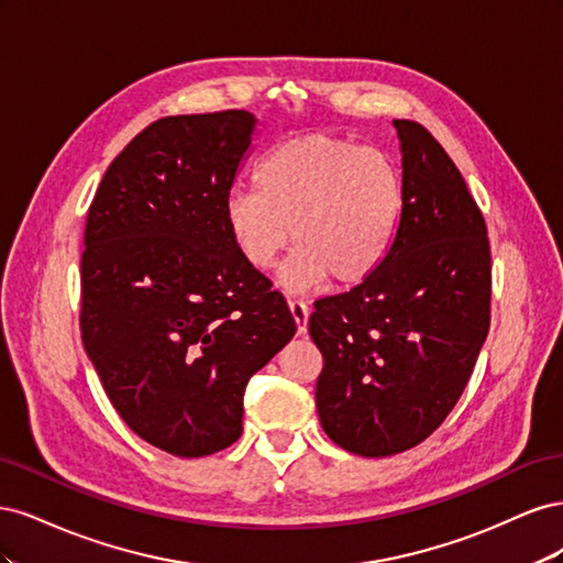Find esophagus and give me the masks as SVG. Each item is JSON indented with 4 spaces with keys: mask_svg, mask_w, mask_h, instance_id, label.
Instances as JSON below:
<instances>
[{
    "mask_svg": "<svg viewBox=\"0 0 563 563\" xmlns=\"http://www.w3.org/2000/svg\"><path fill=\"white\" fill-rule=\"evenodd\" d=\"M288 310H291L294 314V321H296V333L298 335H305L308 333V317H310V310L308 305H305L302 300H288Z\"/></svg>",
    "mask_w": 563,
    "mask_h": 563,
    "instance_id": "1",
    "label": "esophagus"
}]
</instances>
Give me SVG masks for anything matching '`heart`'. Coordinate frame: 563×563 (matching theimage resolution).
<instances>
[{"instance_id": "heart-1", "label": "heart", "mask_w": 563, "mask_h": 563, "mask_svg": "<svg viewBox=\"0 0 563 563\" xmlns=\"http://www.w3.org/2000/svg\"><path fill=\"white\" fill-rule=\"evenodd\" d=\"M258 187H236L225 199V223L242 258L282 269L291 291L329 279L335 288L366 282L397 240L404 180L385 152L333 133H308L272 147L258 164Z\"/></svg>"}]
</instances>
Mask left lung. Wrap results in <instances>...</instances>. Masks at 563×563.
<instances>
[{
    "label": "left lung",
    "mask_w": 563,
    "mask_h": 563,
    "mask_svg": "<svg viewBox=\"0 0 563 563\" xmlns=\"http://www.w3.org/2000/svg\"><path fill=\"white\" fill-rule=\"evenodd\" d=\"M391 124L404 155L397 240L366 282L310 317L321 428L364 457L413 449L446 420L490 327L486 220L434 135Z\"/></svg>",
    "instance_id": "left-lung-1"
}]
</instances>
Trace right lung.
I'll return each mask as SVG.
<instances>
[{"label": "right lung", "instance_id": "add662e5", "mask_svg": "<svg viewBox=\"0 0 563 563\" xmlns=\"http://www.w3.org/2000/svg\"><path fill=\"white\" fill-rule=\"evenodd\" d=\"M253 124L246 110L157 119L108 166L87 213L84 350L129 428L178 457L240 439L249 380L296 333L225 223Z\"/></svg>", "mask_w": 563, "mask_h": 563}]
</instances>
